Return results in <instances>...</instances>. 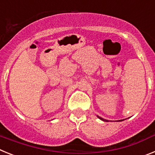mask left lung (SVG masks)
Wrapping results in <instances>:
<instances>
[{"instance_id": "1", "label": "left lung", "mask_w": 155, "mask_h": 155, "mask_svg": "<svg viewBox=\"0 0 155 155\" xmlns=\"http://www.w3.org/2000/svg\"><path fill=\"white\" fill-rule=\"evenodd\" d=\"M98 118H99V119H100V120H102V121H105V122H108V120H105V119H102V117H99V116H98ZM123 120H119V121H123Z\"/></svg>"}]
</instances>
